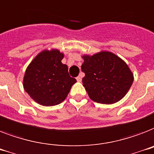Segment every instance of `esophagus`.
<instances>
[{
	"mask_svg": "<svg viewBox=\"0 0 154 154\" xmlns=\"http://www.w3.org/2000/svg\"><path fill=\"white\" fill-rule=\"evenodd\" d=\"M82 77H83V75H82V74H80V75H79L77 77V78H76V80L80 83L81 81H82Z\"/></svg>",
	"mask_w": 154,
	"mask_h": 154,
	"instance_id": "obj_1",
	"label": "esophagus"
}]
</instances>
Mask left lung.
<instances>
[{
	"mask_svg": "<svg viewBox=\"0 0 154 154\" xmlns=\"http://www.w3.org/2000/svg\"><path fill=\"white\" fill-rule=\"evenodd\" d=\"M85 73L83 85L91 100L113 104L123 98L134 81V74L126 63L110 51L82 56Z\"/></svg>",
	"mask_w": 154,
	"mask_h": 154,
	"instance_id": "left-lung-1",
	"label": "left lung"
}]
</instances>
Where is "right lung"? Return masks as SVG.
Returning <instances> with one entry per match:
<instances>
[{"label": "right lung", "instance_id": "right-lung-1", "mask_svg": "<svg viewBox=\"0 0 154 154\" xmlns=\"http://www.w3.org/2000/svg\"><path fill=\"white\" fill-rule=\"evenodd\" d=\"M63 53L58 49L44 50L29 63L24 73V91L35 103L45 106L64 101L76 79L71 78L68 67L61 60Z\"/></svg>", "mask_w": 154, "mask_h": 154}]
</instances>
